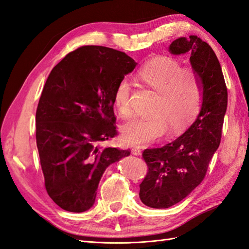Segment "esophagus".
I'll list each match as a JSON object with an SVG mask.
<instances>
[{"mask_svg": "<svg viewBox=\"0 0 249 249\" xmlns=\"http://www.w3.org/2000/svg\"><path fill=\"white\" fill-rule=\"evenodd\" d=\"M131 153H133V154L136 155V156L141 155V151H140L139 147H133V150H131Z\"/></svg>", "mask_w": 249, "mask_h": 249, "instance_id": "obj_1", "label": "esophagus"}]
</instances>
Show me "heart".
<instances>
[{
  "mask_svg": "<svg viewBox=\"0 0 249 249\" xmlns=\"http://www.w3.org/2000/svg\"><path fill=\"white\" fill-rule=\"evenodd\" d=\"M138 78L156 91L150 115L137 118L123 126V139L129 144L150 143L171 130L185 127L198 113L202 91L198 76L170 56H155L138 71ZM130 82L123 78L116 86L114 105L122 118L133 115Z\"/></svg>",
  "mask_w": 249,
  "mask_h": 249,
  "instance_id": "b5f03b06",
  "label": "heart"
}]
</instances>
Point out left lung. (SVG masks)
Listing matches in <instances>:
<instances>
[{
	"label": "left lung",
	"instance_id": "left-lung-1",
	"mask_svg": "<svg viewBox=\"0 0 249 249\" xmlns=\"http://www.w3.org/2000/svg\"><path fill=\"white\" fill-rule=\"evenodd\" d=\"M169 51L190 55V65L201 84L202 103L197 118L183 135L142 154L149 171L140 184L139 197L153 209L178 203L202 182L220 143L228 104L223 71L209 44L196 35L179 37L169 46Z\"/></svg>",
	"mask_w": 249,
	"mask_h": 249
}]
</instances>
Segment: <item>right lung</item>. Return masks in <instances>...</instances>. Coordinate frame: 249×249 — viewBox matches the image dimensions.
I'll return each mask as SVG.
<instances>
[{
  "instance_id": "1",
  "label": "right lung",
  "mask_w": 249,
  "mask_h": 249,
  "mask_svg": "<svg viewBox=\"0 0 249 249\" xmlns=\"http://www.w3.org/2000/svg\"><path fill=\"white\" fill-rule=\"evenodd\" d=\"M136 65L124 52L83 46L47 79L36 110V143L47 193L63 210L91 209L106 169L129 156L128 150L98 143L118 135L114 92Z\"/></svg>"
}]
</instances>
